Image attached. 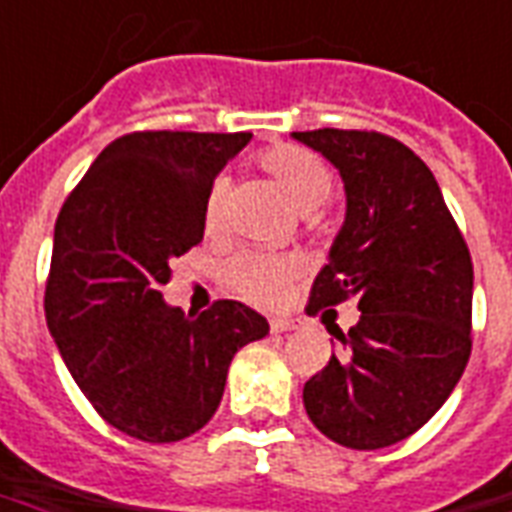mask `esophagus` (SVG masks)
Returning <instances> with one entry per match:
<instances>
[{"mask_svg": "<svg viewBox=\"0 0 512 512\" xmlns=\"http://www.w3.org/2000/svg\"><path fill=\"white\" fill-rule=\"evenodd\" d=\"M287 330H295V322L284 317H273L271 319V333H287Z\"/></svg>", "mask_w": 512, "mask_h": 512, "instance_id": "1", "label": "esophagus"}]
</instances>
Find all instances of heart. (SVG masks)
I'll use <instances>...</instances> for the list:
<instances>
[{
    "mask_svg": "<svg viewBox=\"0 0 512 512\" xmlns=\"http://www.w3.org/2000/svg\"><path fill=\"white\" fill-rule=\"evenodd\" d=\"M260 169L282 187L284 195L300 212H311L317 217V209L330 198L333 190V174L314 152L295 147V144H276L257 155ZM225 201H228V179L217 177L206 193L204 220L206 228L214 230L222 225L225 217ZM300 260L292 255H268V252H239L230 257L222 276L233 292L241 298L273 306L284 298L287 284L298 276Z\"/></svg>",
    "mask_w": 512,
    "mask_h": 512,
    "instance_id": "heart-1",
    "label": "heart"
}]
</instances>
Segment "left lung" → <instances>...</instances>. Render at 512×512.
<instances>
[{"mask_svg": "<svg viewBox=\"0 0 512 512\" xmlns=\"http://www.w3.org/2000/svg\"><path fill=\"white\" fill-rule=\"evenodd\" d=\"M295 139L341 171L346 222L306 311L357 300L341 351L303 386L314 427L373 451L427 424L473 349V260L419 155L378 131L317 128Z\"/></svg>", "mask_w": 512, "mask_h": 512, "instance_id": "1", "label": "left lung"}]
</instances>
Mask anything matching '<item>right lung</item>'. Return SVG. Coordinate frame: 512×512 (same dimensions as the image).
Here are the masks:
<instances>
[{"mask_svg": "<svg viewBox=\"0 0 512 512\" xmlns=\"http://www.w3.org/2000/svg\"><path fill=\"white\" fill-rule=\"evenodd\" d=\"M252 134L134 131L107 144L66 195L53 233L45 317L101 419L174 443L212 419L233 354L268 333L239 300L190 317L163 303L171 260L204 239L214 177Z\"/></svg>", "mask_w": 512, "mask_h": 512, "instance_id": "1", "label": "right lung"}]
</instances>
